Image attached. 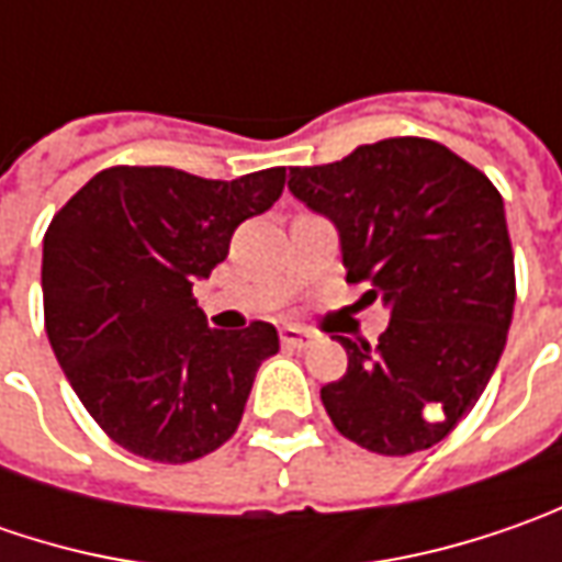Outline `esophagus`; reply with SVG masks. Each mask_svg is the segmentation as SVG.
<instances>
[{
    "mask_svg": "<svg viewBox=\"0 0 562 562\" xmlns=\"http://www.w3.org/2000/svg\"><path fill=\"white\" fill-rule=\"evenodd\" d=\"M281 344L291 347V350H306V347L313 344V335H310L306 328L288 325V328H281Z\"/></svg>",
    "mask_w": 562,
    "mask_h": 562,
    "instance_id": "34e87169",
    "label": "esophagus"
}]
</instances>
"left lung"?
<instances>
[{
  "mask_svg": "<svg viewBox=\"0 0 562 562\" xmlns=\"http://www.w3.org/2000/svg\"><path fill=\"white\" fill-rule=\"evenodd\" d=\"M291 193L337 227L347 281L391 310L375 347L337 337L347 375L322 387L335 428L406 457L475 406L507 344L516 274L497 187L447 146L391 137L291 168Z\"/></svg>",
  "mask_w": 562,
  "mask_h": 562,
  "instance_id": "obj_1",
  "label": "left lung"
}]
</instances>
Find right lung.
I'll return each instance as SVG.
<instances>
[{
  "label": "right lung",
  "mask_w": 562,
  "mask_h": 562,
  "mask_svg": "<svg viewBox=\"0 0 562 562\" xmlns=\"http://www.w3.org/2000/svg\"><path fill=\"white\" fill-rule=\"evenodd\" d=\"M284 190V168L205 181L162 165L105 168L43 237V310L55 359L99 428L156 463H190L237 431L278 331L205 325L193 281L240 222Z\"/></svg>",
  "instance_id": "add662e5"
}]
</instances>
